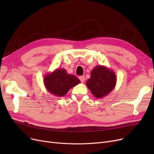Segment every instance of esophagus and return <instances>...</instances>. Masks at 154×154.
I'll list each match as a JSON object with an SVG mask.
<instances>
[{"instance_id":"1","label":"esophagus","mask_w":154,"mask_h":154,"mask_svg":"<svg viewBox=\"0 0 154 154\" xmlns=\"http://www.w3.org/2000/svg\"><path fill=\"white\" fill-rule=\"evenodd\" d=\"M79 79H80V81H81V82H82V83H83V82H85V76H81L79 77Z\"/></svg>"}]
</instances>
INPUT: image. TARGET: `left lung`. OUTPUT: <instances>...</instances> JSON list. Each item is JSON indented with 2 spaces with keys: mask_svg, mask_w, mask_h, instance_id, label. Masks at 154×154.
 <instances>
[{
  "mask_svg": "<svg viewBox=\"0 0 154 154\" xmlns=\"http://www.w3.org/2000/svg\"><path fill=\"white\" fill-rule=\"evenodd\" d=\"M116 82L115 72L100 65L92 70L91 78L87 81L86 85L96 97L103 98L114 90Z\"/></svg>",
  "mask_w": 154,
  "mask_h": 154,
  "instance_id": "8db88e82",
  "label": "left lung"
}]
</instances>
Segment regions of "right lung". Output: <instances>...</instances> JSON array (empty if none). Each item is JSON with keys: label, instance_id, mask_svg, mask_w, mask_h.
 Returning <instances> with one entry per match:
<instances>
[{"label": "right lung", "instance_id": "1", "mask_svg": "<svg viewBox=\"0 0 154 154\" xmlns=\"http://www.w3.org/2000/svg\"><path fill=\"white\" fill-rule=\"evenodd\" d=\"M81 82L72 74L67 72L64 69H57L46 74L44 83L47 91L51 94L58 97L66 95L71 88Z\"/></svg>", "mask_w": 154, "mask_h": 154}]
</instances>
